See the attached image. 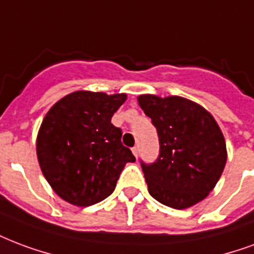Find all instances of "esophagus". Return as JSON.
<instances>
[{
	"mask_svg": "<svg viewBox=\"0 0 254 254\" xmlns=\"http://www.w3.org/2000/svg\"><path fill=\"white\" fill-rule=\"evenodd\" d=\"M132 152H133V155H134L137 157V153H138V148H137V146H133Z\"/></svg>",
	"mask_w": 254,
	"mask_h": 254,
	"instance_id": "1",
	"label": "esophagus"
}]
</instances>
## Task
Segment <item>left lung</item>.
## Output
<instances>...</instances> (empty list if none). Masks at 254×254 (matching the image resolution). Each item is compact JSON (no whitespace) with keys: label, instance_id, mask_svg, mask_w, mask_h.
<instances>
[{"label":"left lung","instance_id":"8db88e82","mask_svg":"<svg viewBox=\"0 0 254 254\" xmlns=\"http://www.w3.org/2000/svg\"><path fill=\"white\" fill-rule=\"evenodd\" d=\"M159 136V156L141 163L149 194L172 208L194 206L215 187L226 164L225 138L213 116L182 98L140 95Z\"/></svg>","mask_w":254,"mask_h":254}]
</instances>
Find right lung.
Returning a JSON list of instances; mask_svg holds the SVG:
<instances>
[{
	"label": "right lung",
	"instance_id": "add662e5",
	"mask_svg": "<svg viewBox=\"0 0 254 254\" xmlns=\"http://www.w3.org/2000/svg\"><path fill=\"white\" fill-rule=\"evenodd\" d=\"M127 94L75 91L56 102L37 134V159L60 198L87 207L112 194L127 163L136 161L122 145L112 117Z\"/></svg>",
	"mask_w": 254,
	"mask_h": 254
}]
</instances>
